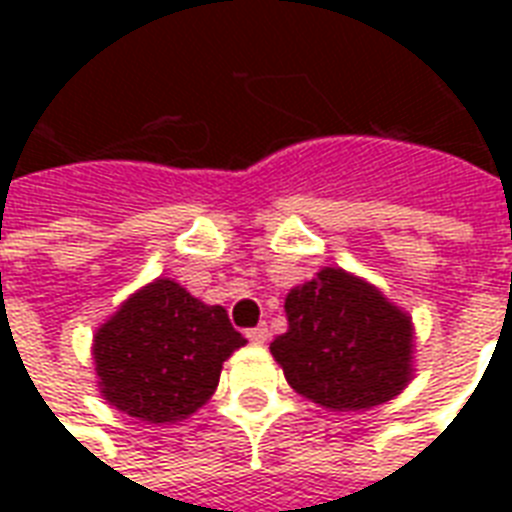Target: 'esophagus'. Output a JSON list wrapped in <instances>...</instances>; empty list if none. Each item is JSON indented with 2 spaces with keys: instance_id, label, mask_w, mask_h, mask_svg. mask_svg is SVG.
Returning a JSON list of instances; mask_svg holds the SVG:
<instances>
[{
  "instance_id": "34e87169",
  "label": "esophagus",
  "mask_w": 512,
  "mask_h": 512,
  "mask_svg": "<svg viewBox=\"0 0 512 512\" xmlns=\"http://www.w3.org/2000/svg\"><path fill=\"white\" fill-rule=\"evenodd\" d=\"M247 337H249V342H255V345H263V342L268 340V327L247 329Z\"/></svg>"
}]
</instances>
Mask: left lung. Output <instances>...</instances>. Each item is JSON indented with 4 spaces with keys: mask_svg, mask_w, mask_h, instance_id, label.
<instances>
[{
    "mask_svg": "<svg viewBox=\"0 0 512 512\" xmlns=\"http://www.w3.org/2000/svg\"><path fill=\"white\" fill-rule=\"evenodd\" d=\"M289 329L271 342L273 358L300 396L332 412L372 409L412 380V316L380 289L342 268L289 289Z\"/></svg>",
    "mask_w": 512,
    "mask_h": 512,
    "instance_id": "1",
    "label": "left lung"
}]
</instances>
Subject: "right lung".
Here are the masks:
<instances>
[{"label": "right lung", "instance_id": "right-lung-1", "mask_svg": "<svg viewBox=\"0 0 512 512\" xmlns=\"http://www.w3.org/2000/svg\"><path fill=\"white\" fill-rule=\"evenodd\" d=\"M241 345L247 340L223 305H204L175 281L156 279L95 332L92 358L108 404L159 425L207 404L223 361Z\"/></svg>", "mask_w": 512, "mask_h": 512}]
</instances>
